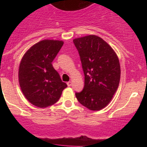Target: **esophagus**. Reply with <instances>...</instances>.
I'll return each instance as SVG.
<instances>
[{
	"label": "esophagus",
	"mask_w": 147,
	"mask_h": 147,
	"mask_svg": "<svg viewBox=\"0 0 147 147\" xmlns=\"http://www.w3.org/2000/svg\"><path fill=\"white\" fill-rule=\"evenodd\" d=\"M67 86H68V87H71V85H72V82H71V81H70V82H67Z\"/></svg>",
	"instance_id": "obj_1"
}]
</instances>
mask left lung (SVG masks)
Listing matches in <instances>:
<instances>
[{
    "label": "left lung",
    "mask_w": 147,
    "mask_h": 147,
    "mask_svg": "<svg viewBox=\"0 0 147 147\" xmlns=\"http://www.w3.org/2000/svg\"><path fill=\"white\" fill-rule=\"evenodd\" d=\"M81 59L85 86L76 97L90 110H100L110 103L119 88L121 68L113 49L96 35L73 40Z\"/></svg>",
    "instance_id": "1"
}]
</instances>
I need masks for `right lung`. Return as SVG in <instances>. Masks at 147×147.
Instances as JSON below:
<instances>
[{
	"instance_id": "obj_1",
	"label": "right lung",
	"mask_w": 147,
	"mask_h": 147,
	"mask_svg": "<svg viewBox=\"0 0 147 147\" xmlns=\"http://www.w3.org/2000/svg\"><path fill=\"white\" fill-rule=\"evenodd\" d=\"M63 43L59 40H42L22 58L18 72L20 88L26 99L36 107L44 108L55 104L67 87L52 65Z\"/></svg>"
}]
</instances>
